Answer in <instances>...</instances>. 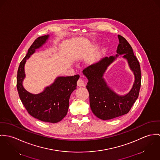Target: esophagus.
Wrapping results in <instances>:
<instances>
[{"label": "esophagus", "instance_id": "esophagus-1", "mask_svg": "<svg viewBox=\"0 0 160 160\" xmlns=\"http://www.w3.org/2000/svg\"><path fill=\"white\" fill-rule=\"evenodd\" d=\"M85 85L84 82L82 78H79L77 81V86L78 87H83Z\"/></svg>", "mask_w": 160, "mask_h": 160}]
</instances>
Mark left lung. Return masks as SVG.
Returning <instances> with one entry per match:
<instances>
[{
    "instance_id": "left-lung-1",
    "label": "left lung",
    "mask_w": 160,
    "mask_h": 160,
    "mask_svg": "<svg viewBox=\"0 0 160 160\" xmlns=\"http://www.w3.org/2000/svg\"><path fill=\"white\" fill-rule=\"evenodd\" d=\"M119 44L117 52L124 54L135 76L132 88L128 94L120 96L113 92L107 86L102 78L107 67L115 60L116 57H106L98 62L89 66L83 71V74L88 79L87 88L89 95V104L92 113L99 118L106 120L112 119L129 112L137 100L141 85V72L140 64L132 48L123 37L118 35Z\"/></svg>"
}]
</instances>
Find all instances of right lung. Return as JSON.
I'll return each instance as SVG.
<instances>
[{
  "mask_svg": "<svg viewBox=\"0 0 160 160\" xmlns=\"http://www.w3.org/2000/svg\"><path fill=\"white\" fill-rule=\"evenodd\" d=\"M48 38V36L37 38L21 61L17 72V87L20 99L29 114L43 122L57 123L67 115L70 96L77 88L80 75L58 77L51 86L38 94L28 92L22 85L25 77L24 66L26 60L35 52L36 49L45 43Z\"/></svg>",
  "mask_w": 160,
  "mask_h": 160,
  "instance_id": "1",
  "label": "right lung"
}]
</instances>
